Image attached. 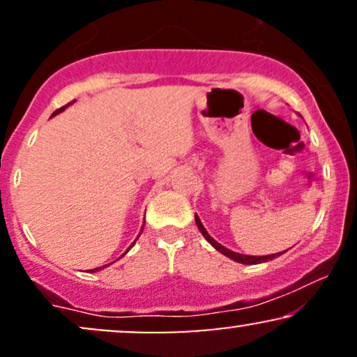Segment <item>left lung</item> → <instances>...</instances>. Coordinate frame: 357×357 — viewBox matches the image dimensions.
<instances>
[{
    "instance_id": "left-lung-1",
    "label": "left lung",
    "mask_w": 357,
    "mask_h": 357,
    "mask_svg": "<svg viewBox=\"0 0 357 357\" xmlns=\"http://www.w3.org/2000/svg\"><path fill=\"white\" fill-rule=\"evenodd\" d=\"M195 221H196V225H198V230L202 231V235L204 236V238L208 240V243H211L213 247H215L216 250H218L220 253H223L225 257H228V258H231V260H235V261H238V264H245V265H255V264H261V261H268V260H273V258H277V257H280L282 253H272V255H265V257H252V255H241V253H236V252H231V250H228V248H225L223 245H220L218 241H215L210 236V233H208L206 230H204V227H203V223H202V220L198 218V215L195 216Z\"/></svg>"
}]
</instances>
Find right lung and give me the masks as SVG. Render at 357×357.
<instances>
[{
  "label": "right lung",
  "mask_w": 357,
  "mask_h": 357,
  "mask_svg": "<svg viewBox=\"0 0 357 357\" xmlns=\"http://www.w3.org/2000/svg\"><path fill=\"white\" fill-rule=\"evenodd\" d=\"M73 102H75V100H73ZM73 102H70V104H73ZM70 104L63 105V107H61V109H56V110H55V112H53V116H55V114H60V112H61V110H65V107H68V105H70ZM134 243H136V241H134ZM134 243H132V245H134ZM132 245H130V247H132ZM109 265H110V264H107V265H104V267H109ZM104 267H100V268H104ZM97 270H99V268H93V270H92V272H97Z\"/></svg>",
  "instance_id": "1"
}]
</instances>
